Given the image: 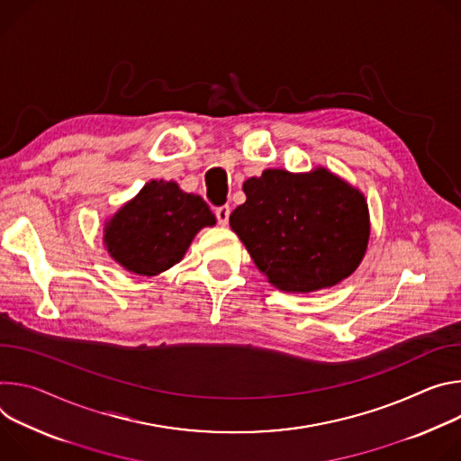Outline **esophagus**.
<instances>
[{
	"mask_svg": "<svg viewBox=\"0 0 461 461\" xmlns=\"http://www.w3.org/2000/svg\"><path fill=\"white\" fill-rule=\"evenodd\" d=\"M229 216H230V207L229 204H221V207L216 209V218L220 225H227L229 223Z\"/></svg>",
	"mask_w": 461,
	"mask_h": 461,
	"instance_id": "obj_1",
	"label": "esophagus"
}]
</instances>
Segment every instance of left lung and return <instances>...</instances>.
<instances>
[{
  "label": "left lung",
  "mask_w": 461,
  "mask_h": 461,
  "mask_svg": "<svg viewBox=\"0 0 461 461\" xmlns=\"http://www.w3.org/2000/svg\"><path fill=\"white\" fill-rule=\"evenodd\" d=\"M230 229L267 280L310 293L348 278L365 258L370 216L365 195L326 168L264 170L243 183Z\"/></svg>",
  "instance_id": "1"
}]
</instances>
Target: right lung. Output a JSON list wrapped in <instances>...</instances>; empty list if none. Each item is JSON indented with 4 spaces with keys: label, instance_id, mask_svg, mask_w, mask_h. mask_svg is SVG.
<instances>
[{
    "label": "right lung",
    "instance_id": "1",
    "mask_svg": "<svg viewBox=\"0 0 461 461\" xmlns=\"http://www.w3.org/2000/svg\"><path fill=\"white\" fill-rule=\"evenodd\" d=\"M216 225L209 204L176 181H149L104 227L110 257L130 273L156 276L185 257L203 227Z\"/></svg>",
    "mask_w": 461,
    "mask_h": 461
}]
</instances>
